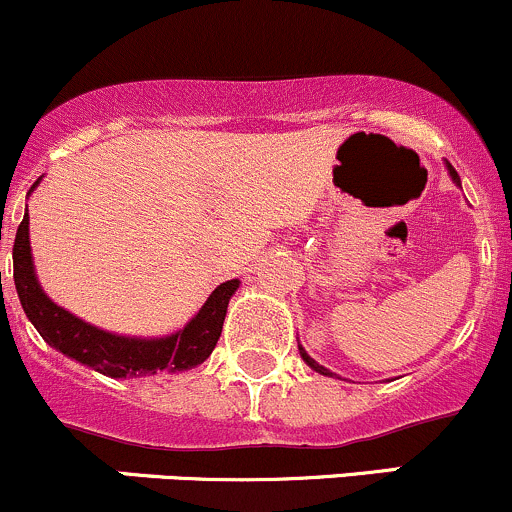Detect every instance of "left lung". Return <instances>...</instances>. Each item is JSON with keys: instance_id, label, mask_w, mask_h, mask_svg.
Segmentation results:
<instances>
[{"instance_id": "8db88e82", "label": "left lung", "mask_w": 512, "mask_h": 512, "mask_svg": "<svg viewBox=\"0 0 512 512\" xmlns=\"http://www.w3.org/2000/svg\"><path fill=\"white\" fill-rule=\"evenodd\" d=\"M446 170H449V177L453 179V184H456V187H461V177H458V172L453 170L449 160H446ZM298 352H300V357H303V362H305V365L310 367V370H315L318 374H325V377H337V374H335V372H330L328 367H323V365H320V362H315L313 357H310L308 352H305V347L300 345V342H298Z\"/></svg>"}]
</instances>
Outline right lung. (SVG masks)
<instances>
[{"instance_id": "obj_1", "label": "right lung", "mask_w": 512, "mask_h": 512, "mask_svg": "<svg viewBox=\"0 0 512 512\" xmlns=\"http://www.w3.org/2000/svg\"><path fill=\"white\" fill-rule=\"evenodd\" d=\"M39 182L41 177L31 184L29 194L39 187ZM239 283V278H231L214 288L194 318L175 333L162 337L120 335L86 323L44 293L31 256L29 212L21 219L14 239V286L26 318L54 350L113 379L184 372L202 365L217 347L226 308Z\"/></svg>"}]
</instances>
